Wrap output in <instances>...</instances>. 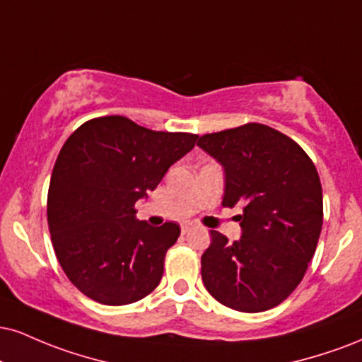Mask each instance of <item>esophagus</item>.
I'll use <instances>...</instances> for the list:
<instances>
[{
    "mask_svg": "<svg viewBox=\"0 0 362 362\" xmlns=\"http://www.w3.org/2000/svg\"><path fill=\"white\" fill-rule=\"evenodd\" d=\"M190 229H194V224H190V223L182 224V234H187Z\"/></svg>",
    "mask_w": 362,
    "mask_h": 362,
    "instance_id": "34e87169",
    "label": "esophagus"
}]
</instances>
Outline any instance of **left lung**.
<instances>
[{"label":"left lung","instance_id":"8db88e82","mask_svg":"<svg viewBox=\"0 0 362 362\" xmlns=\"http://www.w3.org/2000/svg\"><path fill=\"white\" fill-rule=\"evenodd\" d=\"M197 146L224 168L223 206L243 209L238 241L211 230L200 259L204 285L234 310L276 307L302 281L319 243L324 209L315 165L293 139L258 123L204 134Z\"/></svg>","mask_w":362,"mask_h":362}]
</instances>
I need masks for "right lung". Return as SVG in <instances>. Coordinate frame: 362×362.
Returning a JSON list of instances; mask_svg holds the SVG:
<instances>
[{
	"mask_svg": "<svg viewBox=\"0 0 362 362\" xmlns=\"http://www.w3.org/2000/svg\"><path fill=\"white\" fill-rule=\"evenodd\" d=\"M197 134L151 132L124 116L86 121L52 172L47 217L60 267L82 293L128 305L151 293L180 228L138 221L134 204L195 146Z\"/></svg>",
	"mask_w": 362,
	"mask_h": 362,
	"instance_id": "right-lung-1",
	"label": "right lung"
}]
</instances>
